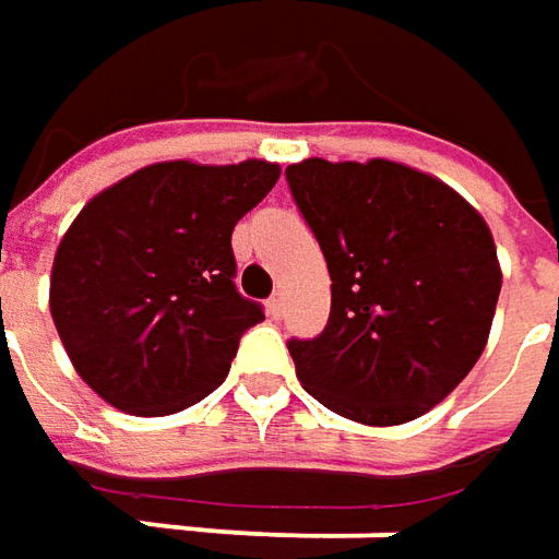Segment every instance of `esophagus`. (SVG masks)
<instances>
[{"mask_svg": "<svg viewBox=\"0 0 559 559\" xmlns=\"http://www.w3.org/2000/svg\"><path fill=\"white\" fill-rule=\"evenodd\" d=\"M283 311H286V298H283V292H273L267 298V313L276 320V317H283Z\"/></svg>", "mask_w": 559, "mask_h": 559, "instance_id": "obj_1", "label": "esophagus"}]
</instances>
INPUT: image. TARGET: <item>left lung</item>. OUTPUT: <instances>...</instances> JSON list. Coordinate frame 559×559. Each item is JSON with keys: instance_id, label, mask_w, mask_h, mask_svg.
I'll return each mask as SVG.
<instances>
[{"instance_id": "1", "label": "left lung", "mask_w": 559, "mask_h": 559, "mask_svg": "<svg viewBox=\"0 0 559 559\" xmlns=\"http://www.w3.org/2000/svg\"><path fill=\"white\" fill-rule=\"evenodd\" d=\"M286 180L333 280L326 330L289 342L305 392L364 426L423 417L488 342L501 267L483 214L382 158H308Z\"/></svg>"}]
</instances>
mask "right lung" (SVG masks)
I'll use <instances>...</instances> for the list:
<instances>
[{"mask_svg": "<svg viewBox=\"0 0 559 559\" xmlns=\"http://www.w3.org/2000/svg\"><path fill=\"white\" fill-rule=\"evenodd\" d=\"M280 164H148L86 204L55 251L49 308L83 382L136 417L211 395L264 311L236 292L233 226Z\"/></svg>", "mask_w": 559, "mask_h": 559, "instance_id": "add662e5", "label": "right lung"}]
</instances>
